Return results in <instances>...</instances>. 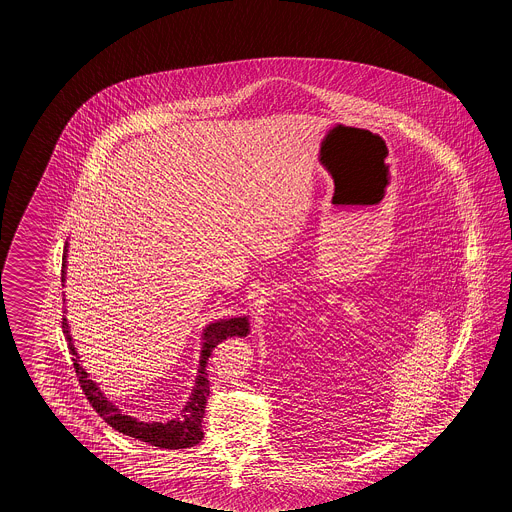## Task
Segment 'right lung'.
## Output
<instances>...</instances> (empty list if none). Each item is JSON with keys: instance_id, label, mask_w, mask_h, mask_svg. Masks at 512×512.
Here are the masks:
<instances>
[{"instance_id": "add662e5", "label": "right lung", "mask_w": 512, "mask_h": 512, "mask_svg": "<svg viewBox=\"0 0 512 512\" xmlns=\"http://www.w3.org/2000/svg\"><path fill=\"white\" fill-rule=\"evenodd\" d=\"M65 248H67V244H65ZM65 257L67 255L63 253L62 281H65V263H67ZM62 328L69 351L73 355V368L77 373L78 385L86 394V400L92 403L95 413L101 419L105 420L114 430H118L120 434L135 437V439L150 443L159 449H189V447L199 445L204 437L202 417H204V409H206V402L210 396V381H208V373H206V362L217 343H221L227 338H233V336L242 338L249 334V321L248 317H234V319L217 321V323H212L204 328L201 366H199V373L195 379V387L187 400L186 407L180 411V415L176 419L169 420V422H140L129 415H124L122 409H118L114 403L109 402L107 396L101 392V388L93 383L90 375L82 368L75 345L71 340V334H69L67 319H63Z\"/></svg>"}]
</instances>
